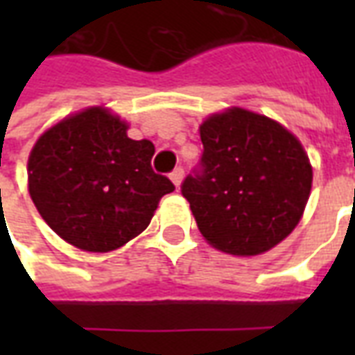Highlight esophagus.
<instances>
[{
	"label": "esophagus",
	"mask_w": 355,
	"mask_h": 355,
	"mask_svg": "<svg viewBox=\"0 0 355 355\" xmlns=\"http://www.w3.org/2000/svg\"><path fill=\"white\" fill-rule=\"evenodd\" d=\"M182 177H184V169H182V167H177V169L171 173V180H173V184L175 186H180Z\"/></svg>",
	"instance_id": "34e87169"
}]
</instances>
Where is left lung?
Segmentation results:
<instances>
[{
    "instance_id": "1",
    "label": "left lung",
    "mask_w": 355,
    "mask_h": 355,
    "mask_svg": "<svg viewBox=\"0 0 355 355\" xmlns=\"http://www.w3.org/2000/svg\"><path fill=\"white\" fill-rule=\"evenodd\" d=\"M203 154L180 192L203 238L224 253L253 257L297 226L312 188L308 155L285 127L241 108L200 127Z\"/></svg>"
}]
</instances>
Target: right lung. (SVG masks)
I'll return each mask as SVG.
<instances>
[{"label":"right lung","mask_w":355,"mask_h":355,"mask_svg":"<svg viewBox=\"0 0 355 355\" xmlns=\"http://www.w3.org/2000/svg\"><path fill=\"white\" fill-rule=\"evenodd\" d=\"M150 140L127 137V123L89 108L43 132L28 159L34 205L58 236L106 253L148 228L157 203L175 190L152 169Z\"/></svg>","instance_id":"1"}]
</instances>
